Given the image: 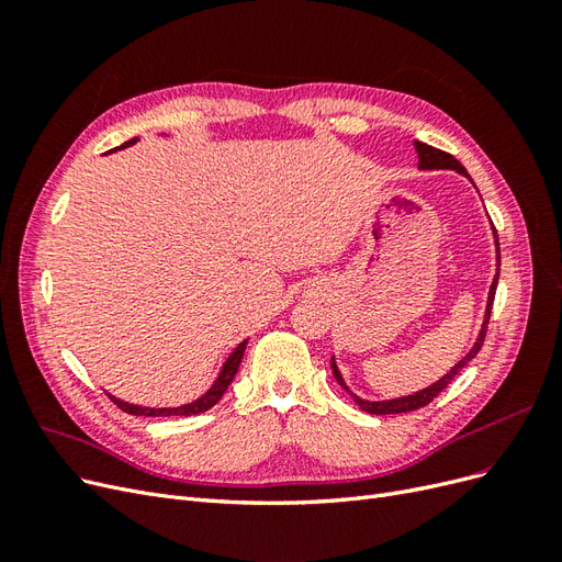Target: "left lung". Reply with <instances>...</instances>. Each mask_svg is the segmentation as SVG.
I'll list each match as a JSON object with an SVG mask.
<instances>
[{"mask_svg":"<svg viewBox=\"0 0 562 562\" xmlns=\"http://www.w3.org/2000/svg\"><path fill=\"white\" fill-rule=\"evenodd\" d=\"M415 147H417V157H419V168H452V171H459V173H464V176H467V168H464L462 164H459L452 155H448V151L438 149V147H431V145H427V143H419V140H415ZM495 241H497V250H499L497 232H495ZM497 262H499V255H497ZM497 267H499V265H497ZM497 281H499V269H497V277H495V281H492V285H490L487 312H485V323H483V328H481V337L475 339L473 349L464 356V359L459 361V363L448 372V375H446L443 380H438V382H436V384H431L429 389L417 391V394H413V396H405V398H394V401H380V403H372V401H363V398H359V396H353V394H351V391L345 386V380H342V375H339V370H337V366H335V361H333L330 366H333V375H335V380L349 391V396H353L356 405H359L361 411H366V413H370V415L411 413V411H419V407H424V405H429V403L440 394V391H443V389L452 382V378L457 375V372L462 370V368L473 359V356L481 351V347H483V342H485V333H487V321H490V312H492V302H495Z\"/></svg>","mask_w":562,"mask_h":562,"instance_id":"left-lung-1","label":"left lung"}]
</instances>
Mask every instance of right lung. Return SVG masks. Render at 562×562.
Returning a JSON list of instances; mask_svg holds the SVG:
<instances>
[{
    "mask_svg": "<svg viewBox=\"0 0 562 562\" xmlns=\"http://www.w3.org/2000/svg\"><path fill=\"white\" fill-rule=\"evenodd\" d=\"M131 143H135V140H131ZM131 143H126V145H131ZM126 145H122V147H126ZM244 351H246V342H241L239 347L234 349V353L227 359L223 372H220V378H217V382L211 386L209 394H203L199 401H194V403H190V405H182V407H161V411H155V407L131 405V403L116 401V398H112V401L116 403V407H122V411L128 413V415H145V417H168V415L187 417V415H199V413H203V411H209V407H213L220 398H223V394H225L227 386L232 384V380H234V375H236V370H239V366H241Z\"/></svg>",
    "mask_w": 562,
    "mask_h": 562,
    "instance_id": "1",
    "label": "right lung"
}]
</instances>
